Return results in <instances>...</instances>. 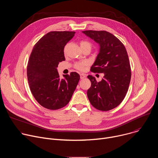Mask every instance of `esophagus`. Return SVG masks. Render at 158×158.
Instances as JSON below:
<instances>
[{"label": "esophagus", "instance_id": "1", "mask_svg": "<svg viewBox=\"0 0 158 158\" xmlns=\"http://www.w3.org/2000/svg\"><path fill=\"white\" fill-rule=\"evenodd\" d=\"M85 77H86V76H85V74H80V78H81V79H84Z\"/></svg>", "mask_w": 158, "mask_h": 158}]
</instances>
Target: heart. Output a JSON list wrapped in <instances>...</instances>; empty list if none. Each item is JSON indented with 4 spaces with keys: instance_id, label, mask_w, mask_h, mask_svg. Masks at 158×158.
I'll return each instance as SVG.
<instances>
[{
    "instance_id": "heart-1",
    "label": "heart",
    "mask_w": 158,
    "mask_h": 158,
    "mask_svg": "<svg viewBox=\"0 0 158 158\" xmlns=\"http://www.w3.org/2000/svg\"><path fill=\"white\" fill-rule=\"evenodd\" d=\"M80 45H81V48L84 46L91 47V44L87 41H81L80 43ZM87 64H88V62L87 61H82V62L76 63L75 64V67L79 71H84L85 67L87 66Z\"/></svg>"
}]
</instances>
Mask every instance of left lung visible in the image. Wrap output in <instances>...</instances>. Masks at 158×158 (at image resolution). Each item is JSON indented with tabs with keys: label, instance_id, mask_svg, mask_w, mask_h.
Here are the masks:
<instances>
[{
	"label": "left lung",
	"instance_id": "8db88e82",
	"mask_svg": "<svg viewBox=\"0 0 158 158\" xmlns=\"http://www.w3.org/2000/svg\"><path fill=\"white\" fill-rule=\"evenodd\" d=\"M82 33L99 46V54L91 71L104 74L99 82L93 76H87L91 82L87 92L88 99L98 110H111L123 101L130 84L131 66L126 49L123 44L109 32L85 31Z\"/></svg>",
	"mask_w": 158,
	"mask_h": 158
}]
</instances>
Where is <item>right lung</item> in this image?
I'll return each mask as SVG.
<instances>
[{
	"instance_id": "right-lung-1",
	"label": "right lung",
	"mask_w": 158,
	"mask_h": 158,
	"mask_svg": "<svg viewBox=\"0 0 158 158\" xmlns=\"http://www.w3.org/2000/svg\"><path fill=\"white\" fill-rule=\"evenodd\" d=\"M75 32L52 31L35 44L31 54L27 74L31 91L44 107L56 110L70 101L80 79L76 72L60 79L57 67L65 60L64 49Z\"/></svg>"
}]
</instances>
